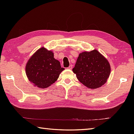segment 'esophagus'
<instances>
[{
  "mask_svg": "<svg viewBox=\"0 0 134 134\" xmlns=\"http://www.w3.org/2000/svg\"><path fill=\"white\" fill-rule=\"evenodd\" d=\"M68 69H70V70H71V69H72V65H70V66H69V67H68Z\"/></svg>",
  "mask_w": 134,
  "mask_h": 134,
  "instance_id": "34e87169",
  "label": "esophagus"
}]
</instances>
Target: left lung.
I'll return each instance as SVG.
<instances>
[{
  "label": "left lung",
  "mask_w": 134,
  "mask_h": 134,
  "mask_svg": "<svg viewBox=\"0 0 134 134\" xmlns=\"http://www.w3.org/2000/svg\"><path fill=\"white\" fill-rule=\"evenodd\" d=\"M72 71L82 84L95 89L106 83L110 73V66L104 56L93 50L79 54Z\"/></svg>",
  "instance_id": "8db88e82"
}]
</instances>
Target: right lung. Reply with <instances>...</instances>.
I'll return each mask as SVG.
<instances>
[{"label":"right lung","instance_id":"add662e5","mask_svg":"<svg viewBox=\"0 0 134 134\" xmlns=\"http://www.w3.org/2000/svg\"><path fill=\"white\" fill-rule=\"evenodd\" d=\"M26 74L34 86L47 88L53 83L64 70L54 58L53 53L42 47L31 57L26 65Z\"/></svg>","mask_w":134,"mask_h":134}]
</instances>
